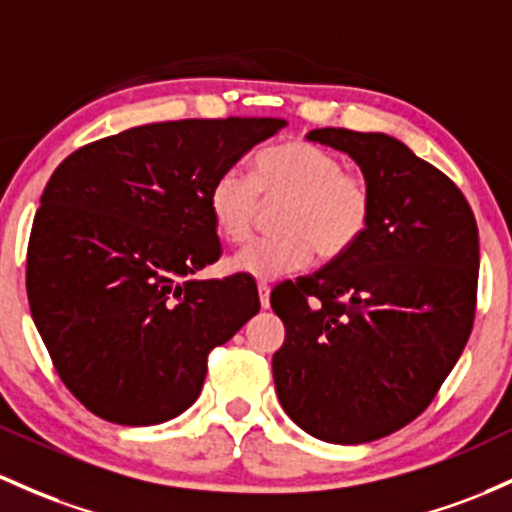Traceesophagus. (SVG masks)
<instances>
[{"instance_id":"34e87169","label":"esophagus","mask_w":512,"mask_h":512,"mask_svg":"<svg viewBox=\"0 0 512 512\" xmlns=\"http://www.w3.org/2000/svg\"><path fill=\"white\" fill-rule=\"evenodd\" d=\"M257 294H260V306L269 308V286L260 284V286H257Z\"/></svg>"}]
</instances>
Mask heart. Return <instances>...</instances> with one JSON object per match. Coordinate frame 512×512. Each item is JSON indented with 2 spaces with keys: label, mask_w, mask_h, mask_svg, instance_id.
Returning a JSON list of instances; mask_svg holds the SVG:
<instances>
[{
  "label": "heart",
  "mask_w": 512,
  "mask_h": 512,
  "mask_svg": "<svg viewBox=\"0 0 512 512\" xmlns=\"http://www.w3.org/2000/svg\"><path fill=\"white\" fill-rule=\"evenodd\" d=\"M260 196L286 199L277 238H262L230 257L228 267L257 282H274L313 262L347 255L369 230L372 187L342 162L306 140H284L260 150L252 179L228 170L213 179L209 211L213 226L230 243H245L255 228Z\"/></svg>",
  "instance_id": "1"
}]
</instances>
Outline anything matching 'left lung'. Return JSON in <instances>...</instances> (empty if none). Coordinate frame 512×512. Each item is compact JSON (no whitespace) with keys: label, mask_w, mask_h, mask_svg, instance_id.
Returning a JSON list of instances; mask_svg holds the SVG:
<instances>
[{"label":"left lung","mask_w":512,"mask_h":512,"mask_svg":"<svg viewBox=\"0 0 512 512\" xmlns=\"http://www.w3.org/2000/svg\"><path fill=\"white\" fill-rule=\"evenodd\" d=\"M306 138L357 162L374 213L347 255L269 296L286 330L274 386L308 435L362 445L418 418L462 355L479 228L452 179L398 138L347 128Z\"/></svg>","instance_id":"obj_1"}]
</instances>
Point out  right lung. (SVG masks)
<instances>
[{"mask_svg":"<svg viewBox=\"0 0 512 512\" xmlns=\"http://www.w3.org/2000/svg\"><path fill=\"white\" fill-rule=\"evenodd\" d=\"M282 119L128 128L65 157L28 240L31 316L75 398L157 425L199 398L206 357L260 311L255 279H194L221 257L209 189Z\"/></svg>","mask_w":512,"mask_h":512,"instance_id":"obj_1","label":"right lung"}]
</instances>
